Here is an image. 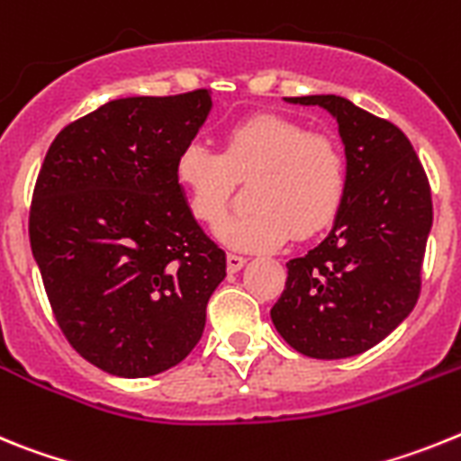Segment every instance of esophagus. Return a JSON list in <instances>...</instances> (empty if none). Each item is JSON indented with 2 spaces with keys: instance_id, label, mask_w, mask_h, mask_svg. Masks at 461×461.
Returning a JSON list of instances; mask_svg holds the SVG:
<instances>
[{
  "instance_id": "esophagus-1",
  "label": "esophagus",
  "mask_w": 461,
  "mask_h": 461,
  "mask_svg": "<svg viewBox=\"0 0 461 461\" xmlns=\"http://www.w3.org/2000/svg\"><path fill=\"white\" fill-rule=\"evenodd\" d=\"M243 264H246V258L239 253H230L227 255V269L231 271V274H236V271L243 269Z\"/></svg>"
}]
</instances>
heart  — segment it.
Instances as JSON below:
<instances>
[{"mask_svg":"<svg viewBox=\"0 0 461 461\" xmlns=\"http://www.w3.org/2000/svg\"><path fill=\"white\" fill-rule=\"evenodd\" d=\"M174 178L192 218L215 225L225 215L234 183H248V213L215 227L218 241L234 250H271L318 234L334 220L346 192L341 148L299 122L259 113L231 125L213 153L190 143L174 162Z\"/></svg>","mask_w":461,"mask_h":461,"instance_id":"heart-1","label":"heart"}]
</instances>
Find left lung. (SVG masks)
Instances as JSON below:
<instances>
[{
    "instance_id": "1",
    "label": "left lung",
    "mask_w": 461,
    "mask_h": 461,
    "mask_svg": "<svg viewBox=\"0 0 461 461\" xmlns=\"http://www.w3.org/2000/svg\"><path fill=\"white\" fill-rule=\"evenodd\" d=\"M285 102L320 106L339 122L346 192L322 243L287 262L271 320L306 357H355L397 330L418 302L429 183L406 134L387 120L336 95Z\"/></svg>"
}]
</instances>
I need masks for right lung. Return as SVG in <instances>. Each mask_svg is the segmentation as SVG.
<instances>
[{
  "mask_svg": "<svg viewBox=\"0 0 461 461\" xmlns=\"http://www.w3.org/2000/svg\"><path fill=\"white\" fill-rule=\"evenodd\" d=\"M211 106L208 90L113 99L48 148L32 255L67 341L106 374L148 378L183 362L227 276L174 178Z\"/></svg>",
  "mask_w": 461,
  "mask_h": 461,
  "instance_id": "right-lung-1",
  "label": "right lung"
}]
</instances>
